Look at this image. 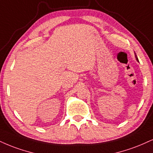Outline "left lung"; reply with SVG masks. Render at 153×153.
Returning a JSON list of instances; mask_svg holds the SVG:
<instances>
[{
  "instance_id": "left-lung-1",
  "label": "left lung",
  "mask_w": 153,
  "mask_h": 153,
  "mask_svg": "<svg viewBox=\"0 0 153 153\" xmlns=\"http://www.w3.org/2000/svg\"><path fill=\"white\" fill-rule=\"evenodd\" d=\"M135 57H136V59H137V60H138V59H137V56H136V55H135Z\"/></svg>"
}]
</instances>
